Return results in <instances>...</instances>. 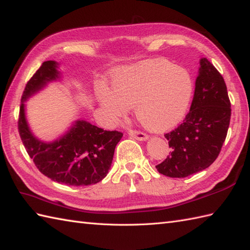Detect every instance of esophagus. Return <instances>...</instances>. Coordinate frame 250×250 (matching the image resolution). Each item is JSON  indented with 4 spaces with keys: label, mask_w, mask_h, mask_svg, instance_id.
Here are the masks:
<instances>
[{
    "label": "esophagus",
    "mask_w": 250,
    "mask_h": 250,
    "mask_svg": "<svg viewBox=\"0 0 250 250\" xmlns=\"http://www.w3.org/2000/svg\"><path fill=\"white\" fill-rule=\"evenodd\" d=\"M128 135L132 138V139H136L138 141H146L148 139V136L143 134V132L140 131H136V130H129Z\"/></svg>",
    "instance_id": "obj_1"
}]
</instances>
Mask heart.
Instances as JSON below:
<instances>
[{
  "label": "heart",
  "instance_id": "obj_1",
  "mask_svg": "<svg viewBox=\"0 0 250 250\" xmlns=\"http://www.w3.org/2000/svg\"><path fill=\"white\" fill-rule=\"evenodd\" d=\"M192 94V81L187 71L157 59L126 67L114 77L112 93L98 92L101 106L113 118L126 108L146 128L163 131L176 125L184 116Z\"/></svg>",
  "mask_w": 250,
  "mask_h": 250
}]
</instances>
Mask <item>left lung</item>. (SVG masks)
Returning a JSON list of instances; mask_svg holds the SVG:
<instances>
[{"label":"left lung","instance_id":"1","mask_svg":"<svg viewBox=\"0 0 250 250\" xmlns=\"http://www.w3.org/2000/svg\"><path fill=\"white\" fill-rule=\"evenodd\" d=\"M231 118L223 76L207 58L200 60L195 94L183 123L165 135L171 155L156 169L169 177H186L208 168L218 157Z\"/></svg>","mask_w":250,"mask_h":250}]
</instances>
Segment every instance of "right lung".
<instances>
[{
    "label": "right lung",
    "instance_id": "right-lung-1",
    "mask_svg": "<svg viewBox=\"0 0 250 250\" xmlns=\"http://www.w3.org/2000/svg\"><path fill=\"white\" fill-rule=\"evenodd\" d=\"M61 80L59 63L46 61L27 82L18 122L22 143L38 170L52 181L71 186L96 184L108 174L122 132L104 130L79 119L55 140L43 141L33 134L27 122L24 103L49 83Z\"/></svg>",
    "mask_w": 250,
    "mask_h": 250
}]
</instances>
